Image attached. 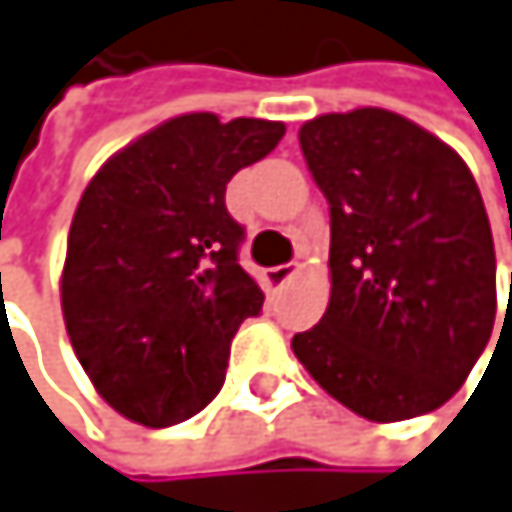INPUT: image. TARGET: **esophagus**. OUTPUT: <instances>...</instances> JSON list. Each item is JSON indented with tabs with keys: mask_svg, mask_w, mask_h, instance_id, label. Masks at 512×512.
<instances>
[{
	"mask_svg": "<svg viewBox=\"0 0 512 512\" xmlns=\"http://www.w3.org/2000/svg\"><path fill=\"white\" fill-rule=\"evenodd\" d=\"M294 273H298V264H279V267L267 270V282L270 285H285Z\"/></svg>",
	"mask_w": 512,
	"mask_h": 512,
	"instance_id": "esophagus-1",
	"label": "esophagus"
}]
</instances>
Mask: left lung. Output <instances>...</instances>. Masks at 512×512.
I'll list each match as a JSON object with an SVG mask.
<instances>
[{
	"label": "left lung",
	"instance_id": "8db88e82",
	"mask_svg": "<svg viewBox=\"0 0 512 512\" xmlns=\"http://www.w3.org/2000/svg\"><path fill=\"white\" fill-rule=\"evenodd\" d=\"M298 141L331 214V301L291 350L368 421L427 415L461 390L498 313L473 174L439 137L378 107L316 116Z\"/></svg>",
	"mask_w": 512,
	"mask_h": 512
}]
</instances>
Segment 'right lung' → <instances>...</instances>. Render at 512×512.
Returning a JSON list of instances; mask_svg holds the SVG:
<instances>
[{"mask_svg": "<svg viewBox=\"0 0 512 512\" xmlns=\"http://www.w3.org/2000/svg\"><path fill=\"white\" fill-rule=\"evenodd\" d=\"M285 125L168 119L119 150L85 187L67 239L61 307L70 344L119 415L171 427L224 387L233 334L264 307L242 267L230 178Z\"/></svg>", "mask_w": 512, "mask_h": 512, "instance_id": "obj_1", "label": "right lung"}]
</instances>
